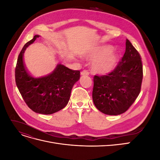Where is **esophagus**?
<instances>
[{"label": "esophagus", "instance_id": "1", "mask_svg": "<svg viewBox=\"0 0 160 160\" xmlns=\"http://www.w3.org/2000/svg\"><path fill=\"white\" fill-rule=\"evenodd\" d=\"M89 72L88 70H83V71L81 72V75H89Z\"/></svg>", "mask_w": 160, "mask_h": 160}]
</instances>
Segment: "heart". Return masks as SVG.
<instances>
[{"mask_svg":"<svg viewBox=\"0 0 160 160\" xmlns=\"http://www.w3.org/2000/svg\"><path fill=\"white\" fill-rule=\"evenodd\" d=\"M93 59L91 69L96 73L107 74L112 71L119 61V55L111 45H102L91 50L86 55Z\"/></svg>","mask_w":160,"mask_h":160,"instance_id":"heart-1","label":"heart"}]
</instances>
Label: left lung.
I'll return each mask as SVG.
<instances>
[{
  "label": "left lung",
  "instance_id": "1",
  "mask_svg": "<svg viewBox=\"0 0 160 160\" xmlns=\"http://www.w3.org/2000/svg\"><path fill=\"white\" fill-rule=\"evenodd\" d=\"M125 45L123 57L115 69L107 75L93 77V103L97 109L106 115H118L125 112L141 91V57L128 39Z\"/></svg>",
  "mask_w": 160,
  "mask_h": 160
}]
</instances>
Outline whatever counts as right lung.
Wrapping results in <instances>:
<instances>
[{"label":"right lung","instance_id":"right-lung-1","mask_svg":"<svg viewBox=\"0 0 160 160\" xmlns=\"http://www.w3.org/2000/svg\"><path fill=\"white\" fill-rule=\"evenodd\" d=\"M39 35L24 45L18 55L15 68V81L28 107L35 113L50 115L63 109L69 102L71 89L80 78V71L71 70L58 64L51 73L34 77L27 71L23 55L27 48Z\"/></svg>","mask_w":160,"mask_h":160}]
</instances>
